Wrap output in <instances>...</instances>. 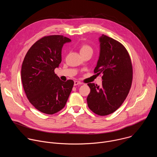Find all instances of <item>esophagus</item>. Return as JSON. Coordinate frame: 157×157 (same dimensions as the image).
<instances>
[{
    "mask_svg": "<svg viewBox=\"0 0 157 157\" xmlns=\"http://www.w3.org/2000/svg\"><path fill=\"white\" fill-rule=\"evenodd\" d=\"M82 83L80 82V81H75V83H74V84H75V86H77V85H78V84H81Z\"/></svg>",
    "mask_w": 157,
    "mask_h": 157,
    "instance_id": "obj_1",
    "label": "esophagus"
}]
</instances>
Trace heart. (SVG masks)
Segmentation results:
<instances>
[{
    "mask_svg": "<svg viewBox=\"0 0 157 157\" xmlns=\"http://www.w3.org/2000/svg\"><path fill=\"white\" fill-rule=\"evenodd\" d=\"M93 50L92 47L90 45H89V44H84L80 48V53L81 55L84 53H90L93 54Z\"/></svg>",
    "mask_w": 157,
    "mask_h": 157,
    "instance_id": "heart-1",
    "label": "heart"
}]
</instances>
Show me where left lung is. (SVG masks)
Instances as JSON below:
<instances>
[{"mask_svg":"<svg viewBox=\"0 0 157 157\" xmlns=\"http://www.w3.org/2000/svg\"><path fill=\"white\" fill-rule=\"evenodd\" d=\"M101 52L94 74L102 75L99 86L88 83L91 89L87 98L89 108L104 116L113 113L125 100L132 86L133 69L130 56L119 41L102 35L99 38Z\"/></svg>","mask_w":157,"mask_h":157,"instance_id":"obj_1","label":"left lung"}]
</instances>
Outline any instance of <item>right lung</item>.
<instances>
[{
	"label": "right lung",
	"mask_w": 157,
	"mask_h": 157,
	"mask_svg": "<svg viewBox=\"0 0 157 157\" xmlns=\"http://www.w3.org/2000/svg\"><path fill=\"white\" fill-rule=\"evenodd\" d=\"M70 41L63 35L44 36L30 47L22 63L21 78L26 96L43 113L53 114L61 110L71 92L74 81L64 82L55 74L61 62L63 44Z\"/></svg>",
	"instance_id": "obj_1"
}]
</instances>
